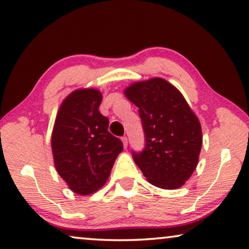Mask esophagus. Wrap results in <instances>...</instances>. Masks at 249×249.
I'll use <instances>...</instances> for the list:
<instances>
[{
	"mask_svg": "<svg viewBox=\"0 0 249 249\" xmlns=\"http://www.w3.org/2000/svg\"><path fill=\"white\" fill-rule=\"evenodd\" d=\"M122 142H123V145H124L125 148H127V145H128V140H127V137H126V136L122 137Z\"/></svg>",
	"mask_w": 249,
	"mask_h": 249,
	"instance_id": "obj_1",
	"label": "esophagus"
}]
</instances>
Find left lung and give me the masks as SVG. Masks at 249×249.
<instances>
[{
    "label": "left lung",
    "instance_id": "8db88e82",
    "mask_svg": "<svg viewBox=\"0 0 249 249\" xmlns=\"http://www.w3.org/2000/svg\"><path fill=\"white\" fill-rule=\"evenodd\" d=\"M140 108L145 148L133 151L142 175L156 187H182L197 166L201 124L181 92L161 78L135 82L124 91Z\"/></svg>",
    "mask_w": 249,
    "mask_h": 249
}]
</instances>
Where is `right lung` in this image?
Listing matches in <instances>:
<instances>
[{"label":"right lung","mask_w":249,"mask_h":249,"mask_svg":"<svg viewBox=\"0 0 249 249\" xmlns=\"http://www.w3.org/2000/svg\"><path fill=\"white\" fill-rule=\"evenodd\" d=\"M101 102L99 90H75L61 103L54 121V167L70 190L80 196L103 187L123 150L120 138L107 130L108 119L99 111Z\"/></svg>","instance_id":"obj_1"}]
</instances>
